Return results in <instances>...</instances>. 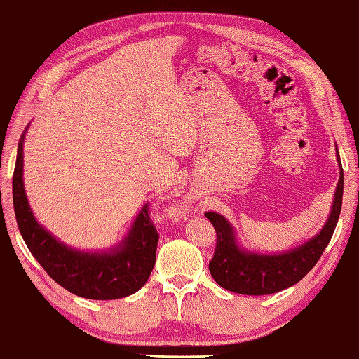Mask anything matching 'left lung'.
<instances>
[{"mask_svg": "<svg viewBox=\"0 0 359 359\" xmlns=\"http://www.w3.org/2000/svg\"><path fill=\"white\" fill-rule=\"evenodd\" d=\"M336 151H338V147H336ZM336 156H338L341 172L328 220L319 233L294 250L274 255L245 251L237 245L232 226L223 215L217 212L204 214L214 224L217 232L215 252L209 262V271L220 287L248 296L273 294V292L292 287L311 271L327 245L330 243L341 214L344 172L339 153H336Z\"/></svg>", "mask_w": 359, "mask_h": 359, "instance_id": "8db88e82", "label": "left lung"}]
</instances>
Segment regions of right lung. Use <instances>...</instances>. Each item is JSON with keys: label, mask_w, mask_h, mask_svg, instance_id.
Returning <instances> with one entry per match:
<instances>
[{"label": "right lung", "mask_w": 359, "mask_h": 359, "mask_svg": "<svg viewBox=\"0 0 359 359\" xmlns=\"http://www.w3.org/2000/svg\"><path fill=\"white\" fill-rule=\"evenodd\" d=\"M26 130L18 142L12 194L18 229L29 251L50 279L72 294L96 301L133 294L149 280L156 260L159 236L150 220L149 206L145 204L122 243L109 252H83L58 241L35 220L26 198L23 182Z\"/></svg>", "instance_id": "right-lung-1"}]
</instances>
